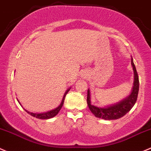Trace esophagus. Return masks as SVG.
I'll return each mask as SVG.
<instances>
[{
    "label": "esophagus",
    "instance_id": "obj_1",
    "mask_svg": "<svg viewBox=\"0 0 151 151\" xmlns=\"http://www.w3.org/2000/svg\"><path fill=\"white\" fill-rule=\"evenodd\" d=\"M83 76H84V77H85V76H86V75H85V74H84Z\"/></svg>",
    "mask_w": 151,
    "mask_h": 151
}]
</instances>
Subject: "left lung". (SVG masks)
I'll return each instance as SVG.
<instances>
[{
  "label": "left lung",
  "mask_w": 151,
  "mask_h": 151,
  "mask_svg": "<svg viewBox=\"0 0 151 151\" xmlns=\"http://www.w3.org/2000/svg\"><path fill=\"white\" fill-rule=\"evenodd\" d=\"M131 64L134 71V82H133L132 89L129 96L122 99V101L114 104L105 106L104 107L95 106L91 104L90 90V89H88L87 102L90 111L94 114L95 116L105 120L118 119L128 113L135 104L139 91V78L135 66L133 62L132 57L131 58Z\"/></svg>",
  "instance_id": "obj_1"
}]
</instances>
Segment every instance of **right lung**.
<instances>
[{
  "label": "right lung",
  "mask_w": 151,
  "mask_h": 151,
  "mask_svg": "<svg viewBox=\"0 0 151 151\" xmlns=\"http://www.w3.org/2000/svg\"><path fill=\"white\" fill-rule=\"evenodd\" d=\"M70 89H71V88H69L67 89V90H66L64 95H63V99H62V101H61V103L60 104L59 106H58L57 108H55V109H52V110H50V111H46V112H42V113H33V112L28 111L27 110L24 109L25 111H26L27 113L29 114V115L35 117V118L40 119H48L53 118V117H54L55 116H56L57 114H58V112L60 111V110H61V107H62L63 105V103H64L65 97H66V94L68 93V92L70 90ZM17 101H18V100H17ZM18 102L19 103V101H18ZM19 104H20V103H19ZM20 105H21V104H20Z\"/></svg>",
  "instance_id": "1"
}]
</instances>
